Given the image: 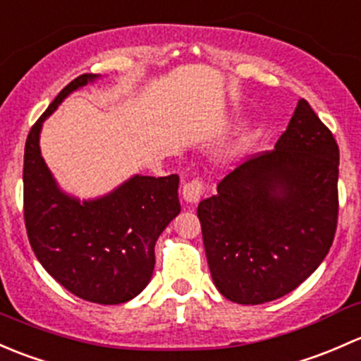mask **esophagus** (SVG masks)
Wrapping results in <instances>:
<instances>
[{
    "label": "esophagus",
    "instance_id": "34e87169",
    "mask_svg": "<svg viewBox=\"0 0 361 361\" xmlns=\"http://www.w3.org/2000/svg\"><path fill=\"white\" fill-rule=\"evenodd\" d=\"M203 192H205V185L200 179L189 180L182 185V200H184L188 205H196V203L202 200Z\"/></svg>",
    "mask_w": 361,
    "mask_h": 361
}]
</instances>
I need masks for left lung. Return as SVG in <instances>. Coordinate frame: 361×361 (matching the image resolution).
Segmentation results:
<instances>
[{
	"label": "left lung",
	"instance_id": "left-lung-1",
	"mask_svg": "<svg viewBox=\"0 0 361 361\" xmlns=\"http://www.w3.org/2000/svg\"><path fill=\"white\" fill-rule=\"evenodd\" d=\"M339 146L300 99L273 151L252 156L198 205L217 290L238 304L290 293L317 271L337 228Z\"/></svg>",
	"mask_w": 361,
	"mask_h": 361
}]
</instances>
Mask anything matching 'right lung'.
Listing matches in <instances>:
<instances>
[{
    "label": "right lung",
    "mask_w": 361,
    "mask_h": 361,
    "mask_svg": "<svg viewBox=\"0 0 361 361\" xmlns=\"http://www.w3.org/2000/svg\"><path fill=\"white\" fill-rule=\"evenodd\" d=\"M81 74L48 106L24 151V219L29 243L47 273L76 297L121 304L151 281L154 245L179 215V176H133L107 195L81 202L59 188L39 149L43 123L69 94L94 83Z\"/></svg>",
    "instance_id": "1"
}]
</instances>
